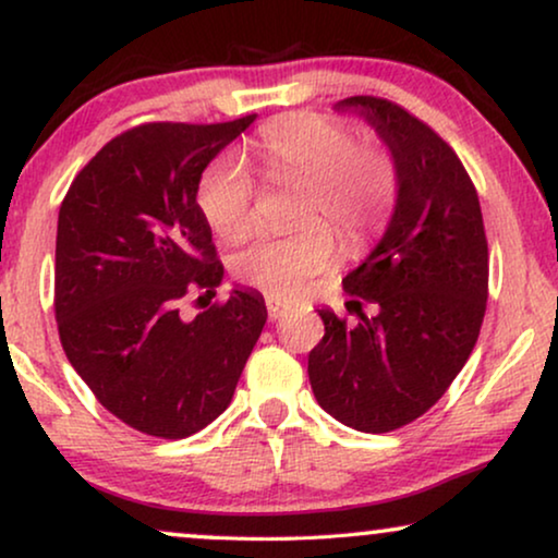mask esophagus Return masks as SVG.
Listing matches in <instances>:
<instances>
[{
  "instance_id": "34e87169",
  "label": "esophagus",
  "mask_w": 558,
  "mask_h": 558,
  "mask_svg": "<svg viewBox=\"0 0 558 558\" xmlns=\"http://www.w3.org/2000/svg\"><path fill=\"white\" fill-rule=\"evenodd\" d=\"M264 304H266V312H269V319L271 323H277V319L281 317V315H287V304L279 300V296H271V294H266L264 296Z\"/></svg>"
}]
</instances>
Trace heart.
I'll list each match as a JSON object with an SVG mask.
<instances>
[{"label": "heart", "instance_id": "b5f03b06", "mask_svg": "<svg viewBox=\"0 0 558 558\" xmlns=\"http://www.w3.org/2000/svg\"><path fill=\"white\" fill-rule=\"evenodd\" d=\"M266 178L300 182L289 233H264L233 258V274L271 296L296 300L330 269L338 235L348 251L368 248L391 223L401 195V167L376 136L355 140L348 121L315 111L271 119L251 140ZM197 208L226 241L256 223V182L233 159H216L197 182Z\"/></svg>", "mask_w": 558, "mask_h": 558}]
</instances>
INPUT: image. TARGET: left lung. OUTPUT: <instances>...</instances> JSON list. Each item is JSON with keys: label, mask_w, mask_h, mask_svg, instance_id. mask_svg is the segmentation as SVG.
<instances>
[{"label": "left lung", "mask_w": 558, "mask_h": 558, "mask_svg": "<svg viewBox=\"0 0 558 558\" xmlns=\"http://www.w3.org/2000/svg\"><path fill=\"white\" fill-rule=\"evenodd\" d=\"M338 109H361L393 149L401 195L384 239L342 279L357 325L319 310L307 373L327 414L384 434L426 414L468 363L487 307V239L468 170L429 124L380 96Z\"/></svg>", "instance_id": "8db88e82"}]
</instances>
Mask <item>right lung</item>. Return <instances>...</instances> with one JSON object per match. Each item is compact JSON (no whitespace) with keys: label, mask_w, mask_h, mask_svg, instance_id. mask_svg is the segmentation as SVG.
<instances>
[{"label":"right lung","mask_w":558,"mask_h":558,"mask_svg":"<svg viewBox=\"0 0 558 558\" xmlns=\"http://www.w3.org/2000/svg\"><path fill=\"white\" fill-rule=\"evenodd\" d=\"M254 119L126 129L60 203V342L98 403L149 437L185 439L223 414L264 330L256 292L235 289L195 319L180 310L197 292L216 294L223 279L197 182Z\"/></svg>","instance_id":"obj_1"}]
</instances>
